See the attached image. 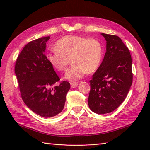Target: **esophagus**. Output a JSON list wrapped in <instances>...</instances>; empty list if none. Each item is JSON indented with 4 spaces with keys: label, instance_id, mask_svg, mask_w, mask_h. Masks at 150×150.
Masks as SVG:
<instances>
[{
    "label": "esophagus",
    "instance_id": "obj_1",
    "mask_svg": "<svg viewBox=\"0 0 150 150\" xmlns=\"http://www.w3.org/2000/svg\"><path fill=\"white\" fill-rule=\"evenodd\" d=\"M77 82H71V87L72 88H76L77 86Z\"/></svg>",
    "mask_w": 150,
    "mask_h": 150
}]
</instances>
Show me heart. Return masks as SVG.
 <instances>
[{
	"label": "heart",
	"mask_w": 150,
	"mask_h": 150,
	"mask_svg": "<svg viewBox=\"0 0 150 150\" xmlns=\"http://www.w3.org/2000/svg\"><path fill=\"white\" fill-rule=\"evenodd\" d=\"M55 50L47 54V61L54 69L63 71L69 59L71 66L67 70L64 78L75 81L86 73L94 72L99 67L103 57V47L98 40L78 35L62 37L54 46Z\"/></svg>",
	"instance_id": "obj_1"
}]
</instances>
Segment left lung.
Returning a JSON list of instances; mask_svg holds the SVG:
<instances>
[{
  "mask_svg": "<svg viewBox=\"0 0 150 150\" xmlns=\"http://www.w3.org/2000/svg\"><path fill=\"white\" fill-rule=\"evenodd\" d=\"M106 40V52L90 81V110L97 114L111 113L123 103L133 82L130 52L120 38L101 33Z\"/></svg>",
  "mask_w": 150,
  "mask_h": 150,
  "instance_id": "obj_1",
  "label": "left lung"
}]
</instances>
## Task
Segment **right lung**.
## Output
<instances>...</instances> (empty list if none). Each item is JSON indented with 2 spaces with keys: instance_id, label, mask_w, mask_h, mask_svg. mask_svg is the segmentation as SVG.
Instances as JSON below:
<instances>
[{
  "instance_id": "right-lung-1",
  "label": "right lung",
  "mask_w": 150,
  "mask_h": 150,
  "mask_svg": "<svg viewBox=\"0 0 150 150\" xmlns=\"http://www.w3.org/2000/svg\"><path fill=\"white\" fill-rule=\"evenodd\" d=\"M50 37L31 41L24 47L16 60L17 76L21 97L35 113L47 118L62 111L70 84L62 81L45 55L46 44Z\"/></svg>"
}]
</instances>
